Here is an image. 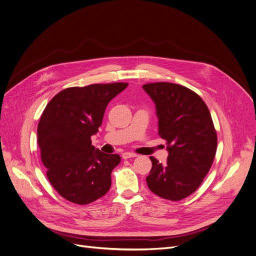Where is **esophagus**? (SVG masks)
Returning a JSON list of instances; mask_svg holds the SVG:
<instances>
[{
  "label": "esophagus",
  "instance_id": "34e87169",
  "mask_svg": "<svg viewBox=\"0 0 256 256\" xmlns=\"http://www.w3.org/2000/svg\"><path fill=\"white\" fill-rule=\"evenodd\" d=\"M135 157H137V154H132V152H124V154H122V158H124V160L130 159V158H135Z\"/></svg>",
  "mask_w": 256,
  "mask_h": 256
}]
</instances>
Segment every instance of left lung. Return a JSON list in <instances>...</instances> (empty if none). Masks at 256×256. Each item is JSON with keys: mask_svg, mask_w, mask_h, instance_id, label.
<instances>
[{"mask_svg": "<svg viewBox=\"0 0 256 256\" xmlns=\"http://www.w3.org/2000/svg\"><path fill=\"white\" fill-rule=\"evenodd\" d=\"M152 98L158 134L168 141V157L152 163L146 183L157 196L179 201L196 190L209 172L216 152V132L203 99L183 86L154 82L142 86Z\"/></svg>", "mask_w": 256, "mask_h": 256, "instance_id": "obj_1", "label": "left lung"}]
</instances>
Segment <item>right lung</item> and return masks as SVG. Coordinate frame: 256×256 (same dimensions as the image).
I'll list each match as a JSON object with an SVG mask.
<instances>
[{
	"label": "right lung",
	"mask_w": 256,
	"mask_h": 256,
	"mask_svg": "<svg viewBox=\"0 0 256 256\" xmlns=\"http://www.w3.org/2000/svg\"><path fill=\"white\" fill-rule=\"evenodd\" d=\"M124 82L64 88L42 112L38 126L42 161L52 186L68 201L86 205L104 196L110 174L120 163L117 154L92 146L108 104L128 86Z\"/></svg>",
	"instance_id": "add662e5"
}]
</instances>
